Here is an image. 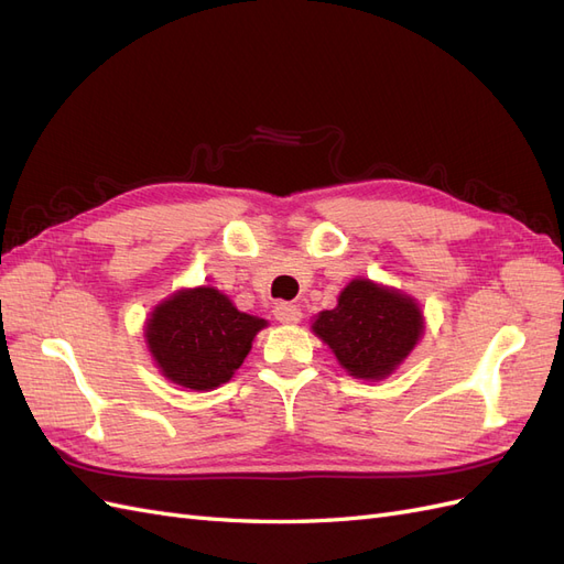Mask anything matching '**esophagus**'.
<instances>
[{"instance_id": "esophagus-1", "label": "esophagus", "mask_w": 564, "mask_h": 564, "mask_svg": "<svg viewBox=\"0 0 564 564\" xmlns=\"http://www.w3.org/2000/svg\"><path fill=\"white\" fill-rule=\"evenodd\" d=\"M272 315H275L282 324H294L301 319V308L294 303L280 301V303H275V308H272Z\"/></svg>"}]
</instances>
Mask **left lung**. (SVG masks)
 Listing matches in <instances>:
<instances>
[{"label": "left lung", "mask_w": 564, "mask_h": 564, "mask_svg": "<svg viewBox=\"0 0 564 564\" xmlns=\"http://www.w3.org/2000/svg\"><path fill=\"white\" fill-rule=\"evenodd\" d=\"M421 319L414 299L369 280H352L336 308L317 315L313 332L352 377L383 379L416 346Z\"/></svg>", "instance_id": "8db88e82"}]
</instances>
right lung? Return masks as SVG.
<instances>
[{
	"label": "right lung",
	"instance_id": "1",
	"mask_svg": "<svg viewBox=\"0 0 564 564\" xmlns=\"http://www.w3.org/2000/svg\"><path fill=\"white\" fill-rule=\"evenodd\" d=\"M265 319L240 313L214 286L185 289L160 303L148 319L145 338L169 381L212 390L240 369Z\"/></svg>",
	"mask_w": 564,
	"mask_h": 564
}]
</instances>
